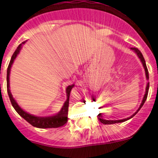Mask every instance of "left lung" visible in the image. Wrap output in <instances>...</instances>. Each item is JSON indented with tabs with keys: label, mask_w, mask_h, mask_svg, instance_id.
Segmentation results:
<instances>
[{
	"label": "left lung",
	"mask_w": 158,
	"mask_h": 158,
	"mask_svg": "<svg viewBox=\"0 0 158 158\" xmlns=\"http://www.w3.org/2000/svg\"><path fill=\"white\" fill-rule=\"evenodd\" d=\"M132 51H135V53L137 54V55H138V57H139V58H140V61L142 62V65H143V67H144V69H145V73H146V80H149V72H148V69H147V67H146V61H145L144 58H143V55H142V54L141 53V51H139V49L137 48H135V47H133V48H131ZM149 88H150V83L148 82L147 85H146V93H145V95H144V97H143V99H142V103H141L140 104V107H139V109L137 110L136 111H135V113H134L133 115H131V117H128V118H123V119H119V120H106V119H104V118H99L100 119V122L102 123L103 124H113V123H123L124 122V121H127L128 120V119H130V118H131L133 116H135V115H136L137 113L139 112V110L141 109V107L143 106V104H144V103L146 102V98H147V96H148V92H149Z\"/></svg>",
	"instance_id": "left-lung-1"
}]
</instances>
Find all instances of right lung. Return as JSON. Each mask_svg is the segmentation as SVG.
Listing matches in <instances>:
<instances>
[{"label": "right lung", "instance_id": "1", "mask_svg": "<svg viewBox=\"0 0 158 158\" xmlns=\"http://www.w3.org/2000/svg\"><path fill=\"white\" fill-rule=\"evenodd\" d=\"M24 43L25 42H23V43H22L21 44H19L14 54H12L9 65L8 66V69H7V91H8V96H9L12 107H14V109L16 110V112L22 118H24L25 120L28 122L30 124H31L33 127H35L38 128H56L63 126L64 124L66 123L67 120H68V117L67 116H68V108H69V95H70V92L73 88V86H74V85H69L66 88L65 92H66L67 99L65 103H64L62 109L60 110V111H58L57 114L51 115V116H36V115H32V114L25 111L24 110H23L21 107H19V104H17V102L13 98V96L11 93L10 85H9V75H10L11 67L13 64L14 60L16 59L19 51L22 49V45L24 44Z\"/></svg>", "mask_w": 158, "mask_h": 158}]
</instances>
